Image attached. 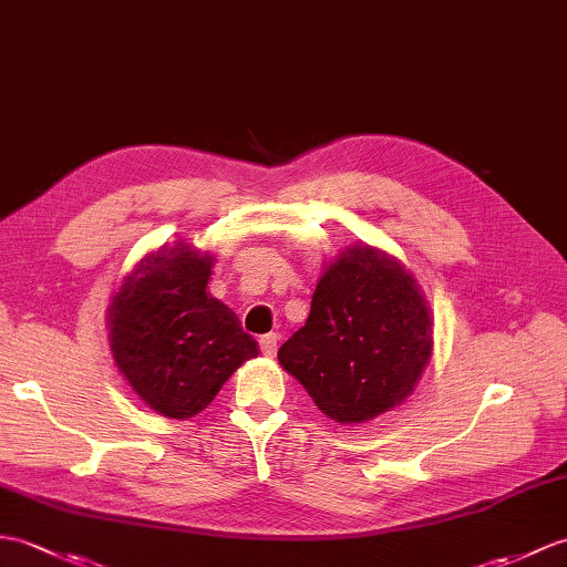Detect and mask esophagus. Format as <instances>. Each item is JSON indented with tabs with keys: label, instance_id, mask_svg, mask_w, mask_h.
Masks as SVG:
<instances>
[{
	"label": "esophagus",
	"instance_id": "34e87169",
	"mask_svg": "<svg viewBox=\"0 0 567 567\" xmlns=\"http://www.w3.org/2000/svg\"><path fill=\"white\" fill-rule=\"evenodd\" d=\"M260 350L262 354H268V358H275V352H278V336L275 333H268L260 338Z\"/></svg>",
	"mask_w": 567,
	"mask_h": 567
}]
</instances>
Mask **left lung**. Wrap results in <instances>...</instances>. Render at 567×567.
Here are the masks:
<instances>
[{
    "label": "left lung",
    "instance_id": "obj_1",
    "mask_svg": "<svg viewBox=\"0 0 567 567\" xmlns=\"http://www.w3.org/2000/svg\"><path fill=\"white\" fill-rule=\"evenodd\" d=\"M423 295L396 258L354 246L316 285L307 323L278 360L336 423H364L396 408L432 352Z\"/></svg>",
    "mask_w": 567,
    "mask_h": 567
}]
</instances>
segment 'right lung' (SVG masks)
Returning <instances> with one entry per match:
<instances>
[{
  "label": "right lung",
  "instance_id": "add662e5",
  "mask_svg": "<svg viewBox=\"0 0 567 567\" xmlns=\"http://www.w3.org/2000/svg\"><path fill=\"white\" fill-rule=\"evenodd\" d=\"M213 258L176 244L144 258L111 307V348L137 396L166 417H193L258 354L221 301L207 297Z\"/></svg>",
  "mask_w": 567,
  "mask_h": 567
}]
</instances>
